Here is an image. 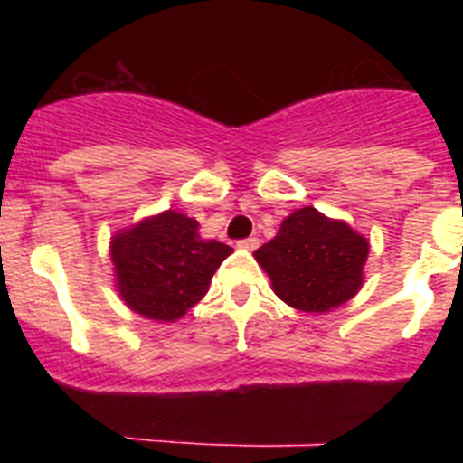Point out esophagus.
Instances as JSON below:
<instances>
[{
	"label": "esophagus",
	"mask_w": 463,
	"mask_h": 463,
	"mask_svg": "<svg viewBox=\"0 0 463 463\" xmlns=\"http://www.w3.org/2000/svg\"><path fill=\"white\" fill-rule=\"evenodd\" d=\"M241 248V250H255L257 245H260V239H257V236H250V239H243V241H239V243H236Z\"/></svg>",
	"instance_id": "obj_1"
}]
</instances>
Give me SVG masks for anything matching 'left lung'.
<instances>
[{
    "mask_svg": "<svg viewBox=\"0 0 463 463\" xmlns=\"http://www.w3.org/2000/svg\"><path fill=\"white\" fill-rule=\"evenodd\" d=\"M369 241L345 220L326 218L306 206L282 220L278 234L255 252L271 288L288 306L326 313L354 297L364 285Z\"/></svg>",
    "mask_w": 463,
    "mask_h": 463,
    "instance_id": "obj_1",
    "label": "left lung"
}]
</instances>
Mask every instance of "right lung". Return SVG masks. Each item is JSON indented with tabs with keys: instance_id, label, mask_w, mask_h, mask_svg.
Here are the masks:
<instances>
[{
	"instance_id": "right-lung-1",
	"label": "right lung",
	"mask_w": 463,
	"mask_h": 463,
	"mask_svg": "<svg viewBox=\"0 0 463 463\" xmlns=\"http://www.w3.org/2000/svg\"><path fill=\"white\" fill-rule=\"evenodd\" d=\"M116 289L146 320L175 322L208 292L213 273L232 255L220 241L199 236V222L162 211L110 236Z\"/></svg>"
}]
</instances>
